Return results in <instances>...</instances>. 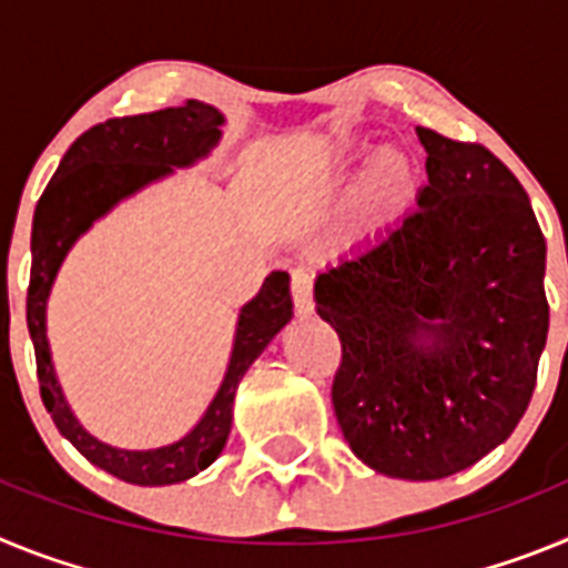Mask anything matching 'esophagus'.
I'll list each match as a JSON object with an SVG mask.
<instances>
[{"label": "esophagus", "instance_id": "34e87169", "mask_svg": "<svg viewBox=\"0 0 568 568\" xmlns=\"http://www.w3.org/2000/svg\"><path fill=\"white\" fill-rule=\"evenodd\" d=\"M293 304L298 315H313L315 301H313V275L310 270L298 267L293 270Z\"/></svg>", "mask_w": 568, "mask_h": 568}]
</instances>
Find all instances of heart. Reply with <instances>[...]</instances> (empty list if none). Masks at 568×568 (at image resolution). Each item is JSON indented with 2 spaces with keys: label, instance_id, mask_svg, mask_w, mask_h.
I'll use <instances>...</instances> for the list:
<instances>
[{
  "label": "heart",
  "instance_id": "1",
  "mask_svg": "<svg viewBox=\"0 0 568 568\" xmlns=\"http://www.w3.org/2000/svg\"><path fill=\"white\" fill-rule=\"evenodd\" d=\"M361 142H344L341 155H355ZM420 170L413 153L400 144H384L366 159L353 187V215L364 230H381L393 224L415 202Z\"/></svg>",
  "mask_w": 568,
  "mask_h": 568
}]
</instances>
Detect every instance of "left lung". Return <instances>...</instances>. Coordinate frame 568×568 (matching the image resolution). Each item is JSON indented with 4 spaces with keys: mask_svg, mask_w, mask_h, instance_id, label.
Here are the masks:
<instances>
[{
    "mask_svg": "<svg viewBox=\"0 0 568 568\" xmlns=\"http://www.w3.org/2000/svg\"><path fill=\"white\" fill-rule=\"evenodd\" d=\"M418 210L315 278L341 338L333 406L369 469L438 480L504 444L549 333L546 241L529 195L480 144L418 128Z\"/></svg>",
    "mask_w": 568,
    "mask_h": 568,
    "instance_id": "obj_1",
    "label": "left lung"
}]
</instances>
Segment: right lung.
Here are the masks:
<instances>
[{
  "label": "right lung",
  "mask_w": 568,
  "mask_h": 568,
  "mask_svg": "<svg viewBox=\"0 0 568 568\" xmlns=\"http://www.w3.org/2000/svg\"><path fill=\"white\" fill-rule=\"evenodd\" d=\"M224 113L213 104L190 99L182 108L124 115L90 128L70 144L57 173L44 187L33 213L30 235L28 329L37 349V373L42 400L59 433L79 453L113 478L135 486H170L207 469L230 438L235 389L253 361L293 318L290 275L273 270L258 295L241 307L235 321L227 369L204 415L187 435L155 449H122L90 435L70 409L57 378L48 341V298L64 258L99 219L122 202L164 182L175 170L195 168L222 142Z\"/></svg>",
  "instance_id": "1"
}]
</instances>
